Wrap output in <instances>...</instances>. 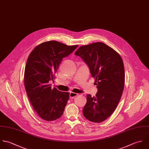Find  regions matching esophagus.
<instances>
[{
    "label": "esophagus",
    "instance_id": "obj_1",
    "mask_svg": "<svg viewBox=\"0 0 149 149\" xmlns=\"http://www.w3.org/2000/svg\"><path fill=\"white\" fill-rule=\"evenodd\" d=\"M77 95H78V94L76 93H74V92H72V91H71L70 93V98H74Z\"/></svg>",
    "mask_w": 149,
    "mask_h": 149
}]
</instances>
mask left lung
Instances as JSON below:
<instances>
[{
    "instance_id": "8db88e82",
    "label": "left lung",
    "mask_w": 149,
    "mask_h": 149,
    "mask_svg": "<svg viewBox=\"0 0 149 149\" xmlns=\"http://www.w3.org/2000/svg\"><path fill=\"white\" fill-rule=\"evenodd\" d=\"M75 55L88 65L98 89L95 96L87 94L83 114L91 122L101 123L113 113L122 95L125 79L123 60L117 52L101 42L81 46Z\"/></svg>"
}]
</instances>
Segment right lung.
<instances>
[{
    "label": "right lung",
    "mask_w": 149,
    "mask_h": 149,
    "mask_svg": "<svg viewBox=\"0 0 149 149\" xmlns=\"http://www.w3.org/2000/svg\"><path fill=\"white\" fill-rule=\"evenodd\" d=\"M78 46L47 41L34 48L28 58L24 74L25 89L33 108L44 120H55L63 113L70 93L52 89L49 82L54 81L63 58Z\"/></svg>",
    "instance_id": "add662e5"
}]
</instances>
